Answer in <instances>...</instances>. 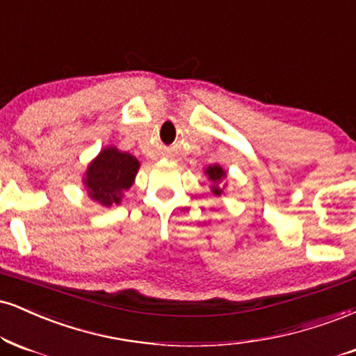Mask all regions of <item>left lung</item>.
<instances>
[{
    "label": "left lung",
    "instance_id": "1",
    "mask_svg": "<svg viewBox=\"0 0 356 356\" xmlns=\"http://www.w3.org/2000/svg\"><path fill=\"white\" fill-rule=\"evenodd\" d=\"M205 175H207L209 181L212 182L211 189H212L213 194L220 195L224 191H222V187L219 186V184L222 182V179L225 177V170L222 169L219 164H213V165H209L207 169H205Z\"/></svg>",
    "mask_w": 356,
    "mask_h": 356
}]
</instances>
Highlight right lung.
<instances>
[{"instance_id": "right-lung-1", "label": "right lung", "mask_w": 356, "mask_h": 356, "mask_svg": "<svg viewBox=\"0 0 356 356\" xmlns=\"http://www.w3.org/2000/svg\"><path fill=\"white\" fill-rule=\"evenodd\" d=\"M139 161L115 147H106L88 165L84 186L94 202L111 207L121 204L122 192L134 184Z\"/></svg>"}]
</instances>
